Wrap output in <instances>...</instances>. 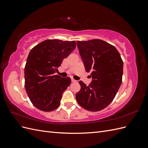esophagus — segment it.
<instances>
[{
    "instance_id": "1",
    "label": "esophagus",
    "mask_w": 148,
    "mask_h": 148,
    "mask_svg": "<svg viewBox=\"0 0 148 148\" xmlns=\"http://www.w3.org/2000/svg\"><path fill=\"white\" fill-rule=\"evenodd\" d=\"M71 82H77V80H75V79H74L73 78H71Z\"/></svg>"
}]
</instances>
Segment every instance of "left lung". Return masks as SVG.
<instances>
[{
    "label": "left lung",
    "instance_id": "left-lung-1",
    "mask_svg": "<svg viewBox=\"0 0 148 148\" xmlns=\"http://www.w3.org/2000/svg\"><path fill=\"white\" fill-rule=\"evenodd\" d=\"M77 46L85 70L92 80L88 86L78 82L81 89L76 99L84 109L100 111L114 100L122 84L123 60L117 49L101 39L78 41Z\"/></svg>",
    "mask_w": 148,
    "mask_h": 148
}]
</instances>
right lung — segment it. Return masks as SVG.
Masks as SVG:
<instances>
[{
    "label": "right lung",
    "mask_w": 148,
    "mask_h": 148,
    "mask_svg": "<svg viewBox=\"0 0 148 148\" xmlns=\"http://www.w3.org/2000/svg\"><path fill=\"white\" fill-rule=\"evenodd\" d=\"M75 47V41L48 39L29 52L25 67V87L31 103L37 109L51 112L59 107L71 79L53 74Z\"/></svg>",
    "instance_id": "obj_1"
}]
</instances>
